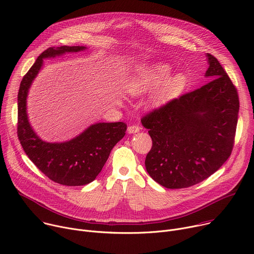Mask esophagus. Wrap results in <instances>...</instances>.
I'll use <instances>...</instances> for the list:
<instances>
[{"label":"esophagus","mask_w":254,"mask_h":254,"mask_svg":"<svg viewBox=\"0 0 254 254\" xmlns=\"http://www.w3.org/2000/svg\"><path fill=\"white\" fill-rule=\"evenodd\" d=\"M140 129H141V127H140L139 126L133 125V126H129V127H127V132H128V133H135V132H137V131H140Z\"/></svg>","instance_id":"esophagus-1"}]
</instances>
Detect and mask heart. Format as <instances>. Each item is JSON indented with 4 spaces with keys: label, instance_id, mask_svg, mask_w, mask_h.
Wrapping results in <instances>:
<instances>
[{
    "label": "heart",
    "instance_id": "b5f03b06",
    "mask_svg": "<svg viewBox=\"0 0 254 254\" xmlns=\"http://www.w3.org/2000/svg\"><path fill=\"white\" fill-rule=\"evenodd\" d=\"M170 74L171 68L165 64H155L149 66H143L136 70L128 79L126 84V89L131 95H143L154 91L168 78ZM186 82L187 78L181 73H177L169 78L152 95L151 105L159 107L172 100L182 91L186 86Z\"/></svg>",
    "mask_w": 254,
    "mask_h": 254
}]
</instances>
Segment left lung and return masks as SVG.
I'll use <instances>...</instances> for the list:
<instances>
[{
	"label": "left lung",
	"mask_w": 254,
	"mask_h": 254,
	"mask_svg": "<svg viewBox=\"0 0 254 254\" xmlns=\"http://www.w3.org/2000/svg\"><path fill=\"white\" fill-rule=\"evenodd\" d=\"M211 80L146 114L142 125L153 145L145 166L167 189H186L214 174L231 155L236 132L237 89L219 61L206 54Z\"/></svg>",
	"instance_id": "left-lung-1"
}]
</instances>
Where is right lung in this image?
<instances>
[{
    "label": "right lung",
    "mask_w": 254,
    "mask_h": 254,
    "mask_svg": "<svg viewBox=\"0 0 254 254\" xmlns=\"http://www.w3.org/2000/svg\"><path fill=\"white\" fill-rule=\"evenodd\" d=\"M86 47L49 48L23 77L18 92L17 133L20 144L34 165L53 181L67 187L85 186L101 172L112 148L126 134L125 123H99L90 126L74 139L63 143L42 141L32 129L26 110L28 90L43 64V60L78 53Z\"/></svg>",
    "instance_id": "1"
}]
</instances>
